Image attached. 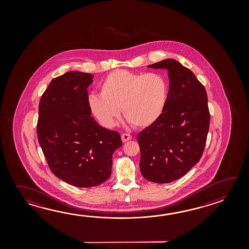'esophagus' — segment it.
<instances>
[{"label":"esophagus","instance_id":"34e87169","mask_svg":"<svg viewBox=\"0 0 249 249\" xmlns=\"http://www.w3.org/2000/svg\"><path fill=\"white\" fill-rule=\"evenodd\" d=\"M121 138H122L123 142H126L130 141L132 139V135L129 134V133H123L122 135H121Z\"/></svg>","mask_w":249,"mask_h":249}]
</instances>
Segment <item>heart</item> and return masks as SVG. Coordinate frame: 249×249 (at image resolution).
<instances>
[{
  "label": "heart",
  "mask_w": 249,
  "mask_h": 249,
  "mask_svg": "<svg viewBox=\"0 0 249 249\" xmlns=\"http://www.w3.org/2000/svg\"><path fill=\"white\" fill-rule=\"evenodd\" d=\"M168 84L159 73H133L124 69L111 72L101 85V94L89 96L92 114L103 126L115 125L123 115L132 125L148 127L164 112Z\"/></svg>",
  "instance_id": "heart-1"
}]
</instances>
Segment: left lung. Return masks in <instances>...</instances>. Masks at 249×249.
<instances>
[{
    "instance_id": "obj_1",
    "label": "left lung",
    "mask_w": 249,
    "mask_h": 249,
    "mask_svg": "<svg viewBox=\"0 0 249 249\" xmlns=\"http://www.w3.org/2000/svg\"><path fill=\"white\" fill-rule=\"evenodd\" d=\"M148 68L168 71L169 90L161 117L138 134L140 169L149 181L168 183L185 175L201 158L210 120L207 91L175 59Z\"/></svg>"
}]
</instances>
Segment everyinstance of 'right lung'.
<instances>
[{
    "instance_id": "1",
    "label": "right lung",
    "mask_w": 249,
    "mask_h": 249,
    "mask_svg": "<svg viewBox=\"0 0 249 249\" xmlns=\"http://www.w3.org/2000/svg\"><path fill=\"white\" fill-rule=\"evenodd\" d=\"M93 75L70 71L52 80L39 103L38 141L54 175L70 185H100L111 175L120 134L91 115L87 88Z\"/></svg>"
}]
</instances>
